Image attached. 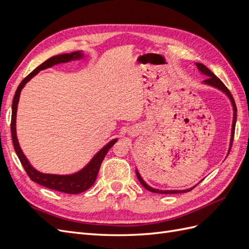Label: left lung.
<instances>
[{
    "label": "left lung",
    "mask_w": 249,
    "mask_h": 249,
    "mask_svg": "<svg viewBox=\"0 0 249 249\" xmlns=\"http://www.w3.org/2000/svg\"><path fill=\"white\" fill-rule=\"evenodd\" d=\"M195 65L197 66L198 71H200V73L205 74V76H207L208 78L203 81L202 83L203 84L206 85H209V86H212V87H215L217 89H219L220 91H222L223 93H225L228 95V97L230 99L231 103V106H232V110H233V116H232V124H231V142H230V148H229V153L230 150L231 148V143H232V139H233V133H235V127H236V122H237V108H236V104H235V101H233L232 96L230 92V90L225 87V85L223 84V83L218 79L215 74L211 71L208 67L206 65H203L202 63H195ZM228 153V154H229ZM136 176L139 179V182L141 183V185L145 188L146 190L150 191V192H154V193H162V194H175V193H183V192H188L192 190L193 188L195 187H192V188H189V189H186V190H159V189H155V188L148 186L144 180H143V178H141L140 173L138 172V170L136 169Z\"/></svg>",
    "instance_id": "1"
}]
</instances>
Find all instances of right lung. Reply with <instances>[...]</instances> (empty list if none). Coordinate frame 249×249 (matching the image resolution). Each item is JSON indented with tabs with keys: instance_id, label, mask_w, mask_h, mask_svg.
<instances>
[{
	"instance_id": "right-lung-1",
	"label": "right lung",
	"mask_w": 249,
	"mask_h": 249,
	"mask_svg": "<svg viewBox=\"0 0 249 249\" xmlns=\"http://www.w3.org/2000/svg\"><path fill=\"white\" fill-rule=\"evenodd\" d=\"M84 57V54L81 51L72 52L71 54H61L57 55L54 57H51L47 61H44L42 64H40L38 67L31 72L21 81L20 84L18 85L16 94L13 97L12 103V114H11V135H12V141L13 146L16 149V153L18 157V159L22 165V167L25 168L27 175L31 178L33 182L39 184L43 187L50 188L52 190H56L59 192H64L69 194H79L81 192H84L87 189L91 187L99 173L101 164L104 160L105 156L107 155L108 150L113 146V144L117 141V139L111 140L108 144L105 145L100 152H97L95 156L92 158L90 162L86 165L84 168H82L80 171L72 173V175H50V173H42L37 171L31 164L29 163L26 156L22 153V150L18 144V140L17 137V112H18V104L19 101V95L21 89L25 87L27 83L31 80L34 76H36L40 71L47 70L49 67L54 66L56 64L60 63H66L70 61H73V60H79Z\"/></svg>"
}]
</instances>
